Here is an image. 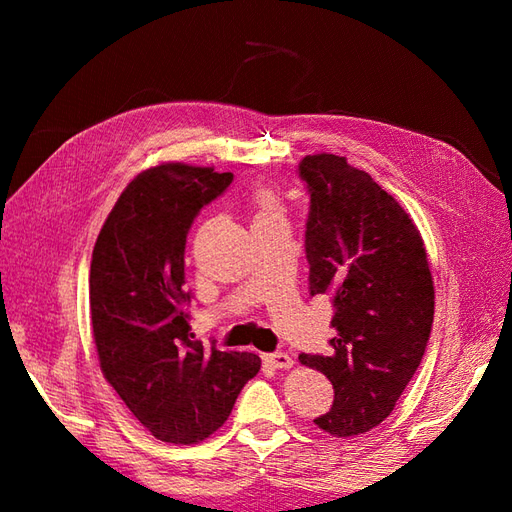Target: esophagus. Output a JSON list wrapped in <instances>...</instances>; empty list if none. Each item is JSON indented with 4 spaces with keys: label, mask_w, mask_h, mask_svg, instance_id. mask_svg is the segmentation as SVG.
Here are the masks:
<instances>
[{
    "label": "esophagus",
    "mask_w": 512,
    "mask_h": 512,
    "mask_svg": "<svg viewBox=\"0 0 512 512\" xmlns=\"http://www.w3.org/2000/svg\"><path fill=\"white\" fill-rule=\"evenodd\" d=\"M266 361L277 367V369H290L292 365H295V361H292V356L288 352H275V354H268Z\"/></svg>",
    "instance_id": "34e87169"
}]
</instances>
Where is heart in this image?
Returning a JSON list of instances; mask_svg holds the SVG:
<instances>
[{
	"instance_id": "b5f03b06",
	"label": "heart",
	"mask_w": 512,
	"mask_h": 512,
	"mask_svg": "<svg viewBox=\"0 0 512 512\" xmlns=\"http://www.w3.org/2000/svg\"><path fill=\"white\" fill-rule=\"evenodd\" d=\"M255 206H257V215L255 217H262V215H268V213L277 211V200H275L273 191L257 189V193H255Z\"/></svg>"
}]
</instances>
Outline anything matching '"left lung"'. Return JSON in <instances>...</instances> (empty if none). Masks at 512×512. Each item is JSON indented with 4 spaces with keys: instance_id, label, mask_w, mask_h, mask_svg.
I'll use <instances>...</instances> for the list:
<instances>
[{
    "instance_id": "obj_1",
    "label": "left lung",
    "mask_w": 512,
    "mask_h": 512,
    "mask_svg": "<svg viewBox=\"0 0 512 512\" xmlns=\"http://www.w3.org/2000/svg\"><path fill=\"white\" fill-rule=\"evenodd\" d=\"M299 176L310 193V295H332L336 330L330 356L299 361L334 387L314 424L358 436L394 411L422 361L436 303L427 250L396 198L343 156H306Z\"/></svg>"
}]
</instances>
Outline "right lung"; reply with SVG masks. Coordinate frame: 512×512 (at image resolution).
<instances>
[{
	"mask_svg": "<svg viewBox=\"0 0 512 512\" xmlns=\"http://www.w3.org/2000/svg\"><path fill=\"white\" fill-rule=\"evenodd\" d=\"M233 182L213 167L162 162L127 184L96 237L90 319L101 372L151 436L198 444L226 422L262 361L195 341L184 246L202 206Z\"/></svg>",
	"mask_w": 512,
	"mask_h": 512,
	"instance_id": "obj_1",
	"label": "right lung"
}]
</instances>
